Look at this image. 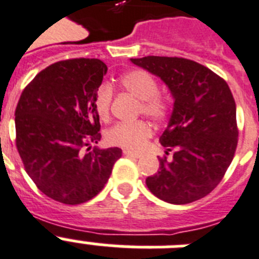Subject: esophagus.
Listing matches in <instances>:
<instances>
[{"label": "esophagus", "mask_w": 259, "mask_h": 259, "mask_svg": "<svg viewBox=\"0 0 259 259\" xmlns=\"http://www.w3.org/2000/svg\"><path fill=\"white\" fill-rule=\"evenodd\" d=\"M123 155L130 156V158H134V159H138V158H141L140 154L133 153V151H130V150H123Z\"/></svg>", "instance_id": "esophagus-1"}]
</instances>
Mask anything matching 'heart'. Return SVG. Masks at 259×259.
I'll use <instances>...</instances> for the list:
<instances>
[{"label": "heart", "instance_id": "obj_1", "mask_svg": "<svg viewBox=\"0 0 259 259\" xmlns=\"http://www.w3.org/2000/svg\"><path fill=\"white\" fill-rule=\"evenodd\" d=\"M121 84L130 95L141 100L138 112L146 114L154 121H163L166 118L168 114V105L166 100L158 95L159 93L158 82L149 72L142 69L129 71L121 77ZM112 99V89L106 85L100 87L95 96V109L97 116L104 121L109 118ZM150 136H151V126L146 121L140 119L134 122L116 123L106 132L105 138L112 146L138 151L145 146Z\"/></svg>", "mask_w": 259, "mask_h": 259}]
</instances>
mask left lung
<instances>
[{
	"mask_svg": "<svg viewBox=\"0 0 259 259\" xmlns=\"http://www.w3.org/2000/svg\"><path fill=\"white\" fill-rule=\"evenodd\" d=\"M133 64L160 77L174 109L159 142L172 159H159V171L146 179L150 192L170 204L207 196L233 160L238 141L236 103L227 81L184 58L145 56Z\"/></svg>",
	"mask_w": 259,
	"mask_h": 259,
	"instance_id": "left-lung-1",
	"label": "left lung"
}]
</instances>
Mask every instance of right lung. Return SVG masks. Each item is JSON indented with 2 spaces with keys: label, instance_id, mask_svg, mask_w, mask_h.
I'll use <instances>...</instances> for the list:
<instances>
[{
  "label": "right lung",
  "instance_id": "obj_1",
  "mask_svg": "<svg viewBox=\"0 0 259 259\" xmlns=\"http://www.w3.org/2000/svg\"><path fill=\"white\" fill-rule=\"evenodd\" d=\"M106 71L99 59L54 63L23 89L15 109V142L26 172L59 203L93 199L122 155L118 147L91 149L101 140L95 96Z\"/></svg>",
  "mask_w": 259,
  "mask_h": 259
}]
</instances>
